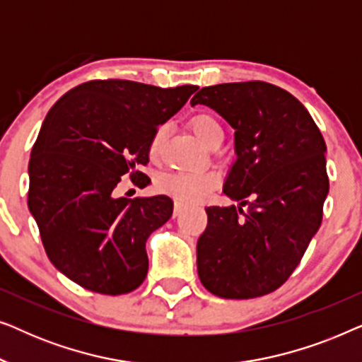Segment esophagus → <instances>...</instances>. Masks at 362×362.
<instances>
[{"mask_svg":"<svg viewBox=\"0 0 362 362\" xmlns=\"http://www.w3.org/2000/svg\"><path fill=\"white\" fill-rule=\"evenodd\" d=\"M182 209H185V206L181 204V202H175V217H177L182 212Z\"/></svg>","mask_w":362,"mask_h":362,"instance_id":"34e87169","label":"esophagus"}]
</instances>
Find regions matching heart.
<instances>
[{
  "instance_id": "heart-1",
  "label": "heart",
  "mask_w": 362,
  "mask_h": 362,
  "mask_svg": "<svg viewBox=\"0 0 362 362\" xmlns=\"http://www.w3.org/2000/svg\"><path fill=\"white\" fill-rule=\"evenodd\" d=\"M189 123L196 136L207 146H211L216 141H222V138H224V127H222L219 118L211 115V113H197V115L191 118ZM165 135L166 127H160L155 132L150 143L151 156H156L160 153L163 141H165ZM216 175L209 171H175L163 175L158 180V187H160V191L175 197L176 201L185 202V204H192V202L201 201L216 186Z\"/></svg>"
}]
</instances>
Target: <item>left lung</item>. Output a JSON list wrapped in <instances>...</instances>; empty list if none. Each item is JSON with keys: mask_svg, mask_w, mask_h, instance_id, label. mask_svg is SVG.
Instances as JSON below:
<instances>
[{"mask_svg": "<svg viewBox=\"0 0 362 362\" xmlns=\"http://www.w3.org/2000/svg\"><path fill=\"white\" fill-rule=\"evenodd\" d=\"M197 103L235 130L237 160L222 191L240 201L206 207L199 280L221 298L272 293L298 267L323 219L329 191L323 135L298 98L267 82L204 87L192 97L191 105Z\"/></svg>", "mask_w": 362, "mask_h": 362, "instance_id": "1", "label": "left lung"}]
</instances>
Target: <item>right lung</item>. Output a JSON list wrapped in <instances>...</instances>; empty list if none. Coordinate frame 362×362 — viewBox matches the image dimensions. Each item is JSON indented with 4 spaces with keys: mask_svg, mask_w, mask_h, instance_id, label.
Masks as SVG:
<instances>
[{
    "mask_svg": "<svg viewBox=\"0 0 362 362\" xmlns=\"http://www.w3.org/2000/svg\"><path fill=\"white\" fill-rule=\"evenodd\" d=\"M196 86L90 81L54 103L29 160L28 206L52 265L83 288L123 295L148 274L146 240L173 214V201L117 197L150 161L156 128L181 110Z\"/></svg>",
    "mask_w": 362,
    "mask_h": 362,
    "instance_id": "add662e5",
    "label": "right lung"
}]
</instances>
